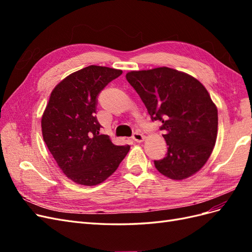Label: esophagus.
<instances>
[{"instance_id": "1", "label": "esophagus", "mask_w": 252, "mask_h": 252, "mask_svg": "<svg viewBox=\"0 0 252 252\" xmlns=\"http://www.w3.org/2000/svg\"><path fill=\"white\" fill-rule=\"evenodd\" d=\"M132 139L135 141V142H139V143H141V142H143L144 140H145V135L143 134V133H141V132H134L133 133V135H132Z\"/></svg>"}]
</instances>
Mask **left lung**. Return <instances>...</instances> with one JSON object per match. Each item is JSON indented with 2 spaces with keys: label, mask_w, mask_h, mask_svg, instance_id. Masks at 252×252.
<instances>
[{
  "label": "left lung",
  "mask_w": 252,
  "mask_h": 252,
  "mask_svg": "<svg viewBox=\"0 0 252 252\" xmlns=\"http://www.w3.org/2000/svg\"><path fill=\"white\" fill-rule=\"evenodd\" d=\"M129 84L146 106L152 121L162 122L168 151L155 161L165 177H191L208 161L218 136V108L203 84L192 75L158 67L129 71Z\"/></svg>",
  "instance_id": "obj_1"
}]
</instances>
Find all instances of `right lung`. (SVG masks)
<instances>
[{"label": "right lung", "mask_w": 252, "mask_h": 252, "mask_svg": "<svg viewBox=\"0 0 252 252\" xmlns=\"http://www.w3.org/2000/svg\"><path fill=\"white\" fill-rule=\"evenodd\" d=\"M122 72L90 65L67 75L51 91L41 121L43 139L60 169L77 184H101L130 149L102 134L95 117L97 94Z\"/></svg>", "instance_id": "right-lung-1"}]
</instances>
